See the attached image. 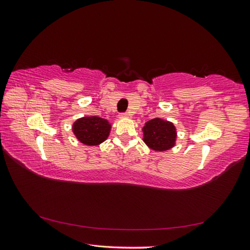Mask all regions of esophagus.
<instances>
[{"instance_id":"34e87169","label":"esophagus","mask_w":250,"mask_h":250,"mask_svg":"<svg viewBox=\"0 0 250 250\" xmlns=\"http://www.w3.org/2000/svg\"><path fill=\"white\" fill-rule=\"evenodd\" d=\"M119 117L120 118H128V117H130V113L129 112H122V113H120Z\"/></svg>"}]
</instances>
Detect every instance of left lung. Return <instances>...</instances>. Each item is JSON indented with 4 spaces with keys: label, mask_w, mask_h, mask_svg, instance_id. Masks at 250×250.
Instances as JSON below:
<instances>
[{
    "label": "left lung",
    "mask_w": 250,
    "mask_h": 250,
    "mask_svg": "<svg viewBox=\"0 0 250 250\" xmlns=\"http://www.w3.org/2000/svg\"><path fill=\"white\" fill-rule=\"evenodd\" d=\"M143 141L155 151H166L175 145L176 130L172 122L154 118L143 126Z\"/></svg>",
    "instance_id": "obj_1"
}]
</instances>
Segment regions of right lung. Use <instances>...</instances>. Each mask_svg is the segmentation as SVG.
<instances>
[{"label":"right lung","mask_w":250,"mask_h":250,"mask_svg":"<svg viewBox=\"0 0 250 250\" xmlns=\"http://www.w3.org/2000/svg\"><path fill=\"white\" fill-rule=\"evenodd\" d=\"M111 125L100 117H83L75 121L74 134L86 146H98L108 138Z\"/></svg>","instance_id":"add662e5"}]
</instances>
